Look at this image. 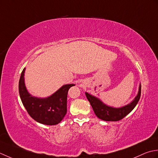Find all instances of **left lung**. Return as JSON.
<instances>
[{
  "mask_svg": "<svg viewBox=\"0 0 158 158\" xmlns=\"http://www.w3.org/2000/svg\"><path fill=\"white\" fill-rule=\"evenodd\" d=\"M141 94V85H139L137 95L130 104L120 108H114L102 102L99 98L85 92L86 98L91 104L95 115L100 119L106 121H118L124 118L135 108L139 101Z\"/></svg>",
  "mask_w": 158,
  "mask_h": 158,
  "instance_id": "1",
  "label": "left lung"
}]
</instances>
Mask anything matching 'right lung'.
<instances>
[{
    "label": "right lung",
    "mask_w": 158,
    "mask_h": 158,
    "mask_svg": "<svg viewBox=\"0 0 158 158\" xmlns=\"http://www.w3.org/2000/svg\"><path fill=\"white\" fill-rule=\"evenodd\" d=\"M24 68L19 80V93L28 113L35 121L41 124L54 125L59 123L67 113V92L73 84L63 85L49 97L37 98L31 95L24 82Z\"/></svg>",
    "instance_id": "obj_1"
}]
</instances>
